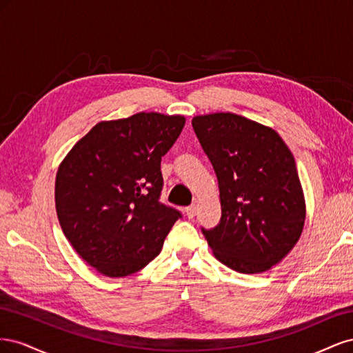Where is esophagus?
Returning a JSON list of instances; mask_svg holds the SVG:
<instances>
[{
	"label": "esophagus",
	"instance_id": "obj_1",
	"mask_svg": "<svg viewBox=\"0 0 353 353\" xmlns=\"http://www.w3.org/2000/svg\"><path fill=\"white\" fill-rule=\"evenodd\" d=\"M196 212H197V206L196 205H191L188 208H185V215L188 219H193L196 216Z\"/></svg>",
	"mask_w": 353,
	"mask_h": 353
}]
</instances>
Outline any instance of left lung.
<instances>
[{
  "label": "left lung",
  "instance_id": "left-lung-1",
  "mask_svg": "<svg viewBox=\"0 0 353 353\" xmlns=\"http://www.w3.org/2000/svg\"><path fill=\"white\" fill-rule=\"evenodd\" d=\"M215 169L222 215L201 228L215 258L241 274L281 262L305 225L306 205L294 157L272 128L234 113L191 121Z\"/></svg>",
  "mask_w": 353,
  "mask_h": 353
}]
</instances>
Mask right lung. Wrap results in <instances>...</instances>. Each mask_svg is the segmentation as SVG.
<instances>
[{
	"label": "right lung",
	"mask_w": 353,
	"mask_h": 353,
	"mask_svg": "<svg viewBox=\"0 0 353 353\" xmlns=\"http://www.w3.org/2000/svg\"><path fill=\"white\" fill-rule=\"evenodd\" d=\"M184 125V116L156 112L103 121L63 159L54 193L60 227L97 272L131 275L162 250L181 213L159 201L160 162Z\"/></svg>",
	"instance_id": "right-lung-1"
}]
</instances>
